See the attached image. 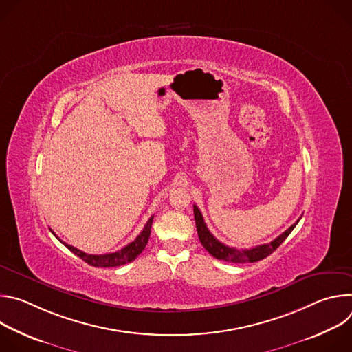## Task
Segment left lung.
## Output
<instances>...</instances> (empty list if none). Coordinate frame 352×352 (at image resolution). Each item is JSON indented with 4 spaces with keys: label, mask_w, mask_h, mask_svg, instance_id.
Listing matches in <instances>:
<instances>
[{
    "label": "left lung",
    "mask_w": 352,
    "mask_h": 352,
    "mask_svg": "<svg viewBox=\"0 0 352 352\" xmlns=\"http://www.w3.org/2000/svg\"><path fill=\"white\" fill-rule=\"evenodd\" d=\"M193 214H195L197 235H199V239H200V242H202L204 248L216 259L231 262V263H246V262L254 263V262H258V261H262V259L267 258L284 242V239L291 234V231L295 228V226L300 220V219L296 220L295 224H292L287 231H284L281 235H278L270 243H265V245H259V246L250 248V249L239 250V249H235V248H231V246H227V245L221 243L219 239H216L212 235V232L209 231V228H208V226L204 220L202 213H200V210L197 209L196 205H193Z\"/></svg>",
    "instance_id": "1"
}]
</instances>
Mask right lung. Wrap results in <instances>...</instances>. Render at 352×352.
Here are the masks:
<instances>
[{
    "label": "right lung",
    "instance_id": "obj_1",
    "mask_svg": "<svg viewBox=\"0 0 352 352\" xmlns=\"http://www.w3.org/2000/svg\"><path fill=\"white\" fill-rule=\"evenodd\" d=\"M153 217L152 216L144 228L142 230V232L136 236L135 241H132L131 243H128L125 248H122L121 250H117V252H113V254H106V255H89V254H85L83 250L78 249V248H74L72 245H68L65 242H63L58 236V239L71 250V252H74L76 256H79L82 261H85L86 263H89L90 266H94V267H117V266H121V265H126L132 261H135L140 254L142 250L144 249L147 241H148V236H150V228H152V223H153ZM54 234V232H53ZM56 235V234H54Z\"/></svg>",
    "mask_w": 352,
    "mask_h": 352
}]
</instances>
